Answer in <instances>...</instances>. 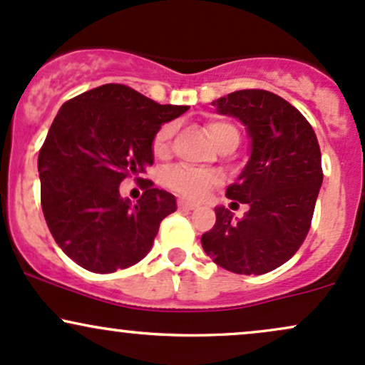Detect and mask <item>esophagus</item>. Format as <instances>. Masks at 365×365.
<instances>
[{
    "instance_id": "1",
    "label": "esophagus",
    "mask_w": 365,
    "mask_h": 365,
    "mask_svg": "<svg viewBox=\"0 0 365 365\" xmlns=\"http://www.w3.org/2000/svg\"><path fill=\"white\" fill-rule=\"evenodd\" d=\"M178 205H179V208H187V210H195V208H198V205H196L195 202H190V200H184V198L179 200Z\"/></svg>"
}]
</instances>
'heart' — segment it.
I'll use <instances>...</instances> for the list:
<instances>
[{"label":"heart","instance_id":"b5f03b06","mask_svg":"<svg viewBox=\"0 0 365 365\" xmlns=\"http://www.w3.org/2000/svg\"><path fill=\"white\" fill-rule=\"evenodd\" d=\"M172 134H174V125L165 124L158 129L157 136L153 139V151L157 155H165L169 150V143ZM207 134L212 139V143L219 141L226 134H237L236 129L226 122H210L207 125ZM167 186L178 191L179 195L187 196V198H202L207 193V190L214 184L219 182V175L210 170H198L191 167L178 165L165 174Z\"/></svg>","mask_w":365,"mask_h":365}]
</instances>
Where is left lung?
<instances>
[{"label": "left lung", "instance_id": "obj_1", "mask_svg": "<svg viewBox=\"0 0 365 365\" xmlns=\"http://www.w3.org/2000/svg\"><path fill=\"white\" fill-rule=\"evenodd\" d=\"M212 105L247 129L250 158L226 196L250 208L232 220L227 208L215 207V226L202 236V247L226 271L260 276L304 243L322 186L321 148L307 118L274 93L243 89Z\"/></svg>", "mask_w": 365, "mask_h": 365}]
</instances>
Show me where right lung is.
Masks as SVG:
<instances>
[{
  "instance_id": "obj_1",
  "label": "right lung",
  "mask_w": 365,
  "mask_h": 365,
  "mask_svg": "<svg viewBox=\"0 0 365 365\" xmlns=\"http://www.w3.org/2000/svg\"><path fill=\"white\" fill-rule=\"evenodd\" d=\"M190 106L160 105L122 84H103L61 105L39 151L41 207L56 245L91 272L145 259L175 196L145 184L136 203L118 186L153 165V139Z\"/></svg>"
}]
</instances>
